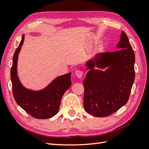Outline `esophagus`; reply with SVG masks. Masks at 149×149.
<instances>
[{
  "instance_id": "1",
  "label": "esophagus",
  "mask_w": 149,
  "mask_h": 149,
  "mask_svg": "<svg viewBox=\"0 0 149 149\" xmlns=\"http://www.w3.org/2000/svg\"><path fill=\"white\" fill-rule=\"evenodd\" d=\"M75 75L77 78L81 79V78L83 76V72L81 71V70H77V71H75Z\"/></svg>"
}]
</instances>
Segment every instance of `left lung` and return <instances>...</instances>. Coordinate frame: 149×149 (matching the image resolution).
I'll return each mask as SVG.
<instances>
[{
    "label": "left lung",
    "instance_id": "1",
    "mask_svg": "<svg viewBox=\"0 0 149 149\" xmlns=\"http://www.w3.org/2000/svg\"><path fill=\"white\" fill-rule=\"evenodd\" d=\"M116 49L96 54L85 63L84 108L95 117H107L124 106L134 82L135 54L124 31Z\"/></svg>",
    "mask_w": 149,
    "mask_h": 149
}]
</instances>
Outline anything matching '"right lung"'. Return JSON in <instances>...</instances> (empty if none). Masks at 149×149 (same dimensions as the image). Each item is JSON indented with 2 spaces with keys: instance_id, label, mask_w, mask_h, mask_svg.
I'll return each mask as SVG.
<instances>
[{
  "instance_id": "right-lung-1",
  "label": "right lung",
  "mask_w": 149,
  "mask_h": 149,
  "mask_svg": "<svg viewBox=\"0 0 149 149\" xmlns=\"http://www.w3.org/2000/svg\"><path fill=\"white\" fill-rule=\"evenodd\" d=\"M25 35L23 34L13 56L10 71L13 95L16 103L32 117L47 119L58 113L63 96L72 85V73L55 77L47 86L40 90L34 91L25 87L19 79L17 70L19 53L25 40Z\"/></svg>"
}]
</instances>
